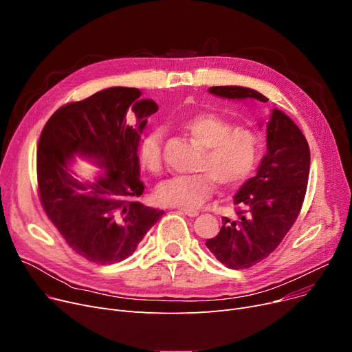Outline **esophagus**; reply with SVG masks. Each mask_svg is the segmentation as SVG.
<instances>
[{"label": "esophagus", "mask_w": 352, "mask_h": 352, "mask_svg": "<svg viewBox=\"0 0 352 352\" xmlns=\"http://www.w3.org/2000/svg\"><path fill=\"white\" fill-rule=\"evenodd\" d=\"M177 210H179L180 213H183V214L190 216V217H195V216H197V214H199V212H197V210H192V209H179V208H177Z\"/></svg>", "instance_id": "obj_1"}]
</instances>
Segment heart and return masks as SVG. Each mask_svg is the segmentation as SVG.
<instances>
[{
	"label": "heart",
	"mask_w": 352,
	"mask_h": 352,
	"mask_svg": "<svg viewBox=\"0 0 352 352\" xmlns=\"http://www.w3.org/2000/svg\"><path fill=\"white\" fill-rule=\"evenodd\" d=\"M180 126L204 150L196 175L173 176L156 189L157 202L179 209L202 206L213 195L214 182L221 186L241 185L255 167L262 153L259 133L249 126H233L229 120L209 111H200L183 119ZM164 131L148 130L139 144V160L144 169L159 175L163 169Z\"/></svg>",
	"instance_id": "obj_1"
}]
</instances>
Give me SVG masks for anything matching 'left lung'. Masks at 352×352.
Returning <instances> with one entry per match:
<instances>
[{"label": "left lung", "mask_w": 352, "mask_h": 352, "mask_svg": "<svg viewBox=\"0 0 352 352\" xmlns=\"http://www.w3.org/2000/svg\"><path fill=\"white\" fill-rule=\"evenodd\" d=\"M210 93L226 98H267L246 87L216 86ZM311 153L302 131L280 110L267 123V153L255 177L235 195L236 221L223 226L206 246L229 270H246L270 256L298 219L307 193Z\"/></svg>", "instance_id": "obj_1"}]
</instances>
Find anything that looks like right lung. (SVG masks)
Returning <instances> with one entry per match:
<instances>
[{
	"label": "right lung",
	"instance_id": "obj_1",
	"mask_svg": "<svg viewBox=\"0 0 352 352\" xmlns=\"http://www.w3.org/2000/svg\"><path fill=\"white\" fill-rule=\"evenodd\" d=\"M142 91L111 87L61 106L45 123L37 146V183L43 209L76 254L98 265L130 256L164 213L136 202L138 146L147 119L157 111ZM138 117L130 125L128 117ZM76 153L96 158L108 172L94 184L66 172Z\"/></svg>",
	"mask_w": 352,
	"mask_h": 352
}]
</instances>
